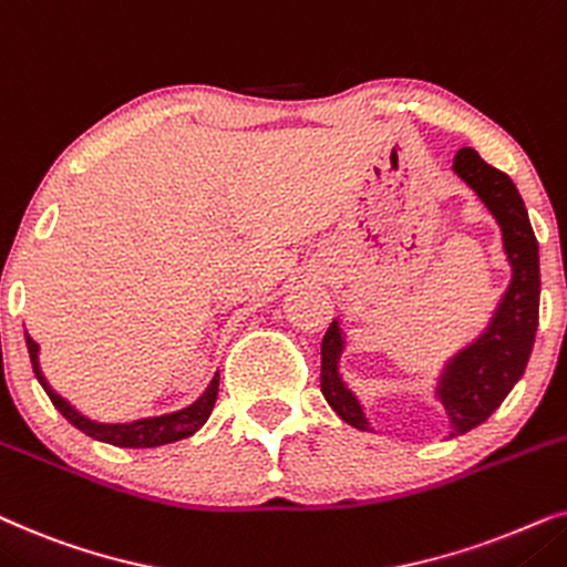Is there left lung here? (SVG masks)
I'll return each instance as SVG.
<instances>
[{"label":"left lung","mask_w":567,"mask_h":567,"mask_svg":"<svg viewBox=\"0 0 567 567\" xmlns=\"http://www.w3.org/2000/svg\"><path fill=\"white\" fill-rule=\"evenodd\" d=\"M454 171L470 184L503 230V248L513 277L485 334L449 362L437 383L451 437L470 433L511 394L529 362L539 327V246L518 188L503 171L487 165L472 147L456 153ZM342 331L331 321L321 342V394L347 425L371 430L362 406L339 379Z\"/></svg>","instance_id":"obj_1"}]
</instances>
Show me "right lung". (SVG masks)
I'll return each instance as SVG.
<instances>
[{
    "instance_id": "1",
    "label": "right lung",
    "mask_w": 567,
    "mask_h": 567,
    "mask_svg": "<svg viewBox=\"0 0 567 567\" xmlns=\"http://www.w3.org/2000/svg\"><path fill=\"white\" fill-rule=\"evenodd\" d=\"M25 344H28V354L30 362H33V373L38 383H41L43 391H47L51 404L56 406L59 412L64 414L66 420L72 422L74 427L82 430V433L95 437V441L111 443V446L118 449H155V446H165V443L181 441V437L194 435L196 430L205 425L209 414H213V406L217 402V389H220V373H215V379L209 381V386L205 394L192 406L186 410L173 412V414H163V417H147V420H137V422H126V425H103V422H93L74 410V406L56 394L54 389L49 386L47 379H43L41 368H38V344L25 334Z\"/></svg>"
}]
</instances>
